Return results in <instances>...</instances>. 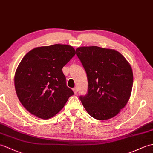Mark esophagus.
<instances>
[{"instance_id": "1", "label": "esophagus", "mask_w": 153, "mask_h": 153, "mask_svg": "<svg viewBox=\"0 0 153 153\" xmlns=\"http://www.w3.org/2000/svg\"><path fill=\"white\" fill-rule=\"evenodd\" d=\"M73 91H74V93H75V94H76L77 93V88H76V87H74V88H73Z\"/></svg>"}]
</instances>
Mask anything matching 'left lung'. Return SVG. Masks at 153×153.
<instances>
[{
	"instance_id": "obj_1",
	"label": "left lung",
	"mask_w": 153,
	"mask_h": 153,
	"mask_svg": "<svg viewBox=\"0 0 153 153\" xmlns=\"http://www.w3.org/2000/svg\"><path fill=\"white\" fill-rule=\"evenodd\" d=\"M76 55L87 73L88 92L79 99L98 120L117 115L128 101L133 85L130 64L118 51L97 46L80 47Z\"/></svg>"
}]
</instances>
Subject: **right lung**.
Returning a JSON list of instances; mask_svg holds the SVG:
<instances>
[{
    "label": "right lung",
    "instance_id": "add662e5",
    "mask_svg": "<svg viewBox=\"0 0 153 153\" xmlns=\"http://www.w3.org/2000/svg\"><path fill=\"white\" fill-rule=\"evenodd\" d=\"M76 55L72 46L54 44L32 49L21 60L14 77L19 101L28 111L48 119L62 109L74 93L62 69Z\"/></svg>",
    "mask_w": 153,
    "mask_h": 153
}]
</instances>
